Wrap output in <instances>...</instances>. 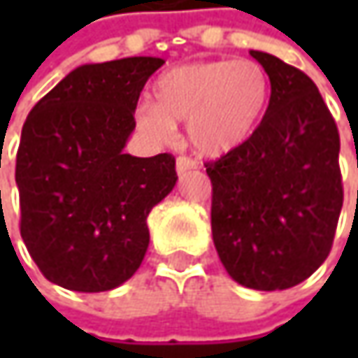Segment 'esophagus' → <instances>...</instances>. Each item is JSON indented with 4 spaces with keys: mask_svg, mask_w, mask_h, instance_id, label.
Returning <instances> with one entry per match:
<instances>
[{
    "mask_svg": "<svg viewBox=\"0 0 358 358\" xmlns=\"http://www.w3.org/2000/svg\"><path fill=\"white\" fill-rule=\"evenodd\" d=\"M191 169H197V163L189 157H179L175 161V171L177 175H183V173L191 171Z\"/></svg>",
    "mask_w": 358,
    "mask_h": 358,
    "instance_id": "obj_1",
    "label": "esophagus"
}]
</instances>
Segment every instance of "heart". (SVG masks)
Returning <instances> with one entry per match:
<instances>
[{"mask_svg": "<svg viewBox=\"0 0 358 358\" xmlns=\"http://www.w3.org/2000/svg\"><path fill=\"white\" fill-rule=\"evenodd\" d=\"M268 77L251 59L177 65L153 83V103L137 109V127L155 141H171L187 123V141L203 157L239 149L259 127L268 103Z\"/></svg>", "mask_w": 358, "mask_h": 358, "instance_id": "obj_1", "label": "heart"}]
</instances>
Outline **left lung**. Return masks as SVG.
Segmentation results:
<instances>
[{"mask_svg": "<svg viewBox=\"0 0 358 358\" xmlns=\"http://www.w3.org/2000/svg\"><path fill=\"white\" fill-rule=\"evenodd\" d=\"M271 99L249 141L213 163L211 231L233 281L282 291L310 277L331 251L343 185L338 131L317 85L265 51H249Z\"/></svg>", "mask_w": 358, "mask_h": 358, "instance_id": "8db88e82", "label": "left lung"}]
</instances>
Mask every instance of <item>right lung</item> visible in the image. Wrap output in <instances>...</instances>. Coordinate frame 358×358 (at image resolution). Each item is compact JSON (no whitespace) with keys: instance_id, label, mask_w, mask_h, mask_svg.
<instances>
[{"instance_id":"1","label":"right lung","mask_w":358,"mask_h":358,"mask_svg":"<svg viewBox=\"0 0 358 358\" xmlns=\"http://www.w3.org/2000/svg\"><path fill=\"white\" fill-rule=\"evenodd\" d=\"M163 63L79 65L23 123L15 163L21 239L45 279L63 289L111 291L147 253V217L177 183L175 159L123 149L141 90Z\"/></svg>"}]
</instances>
